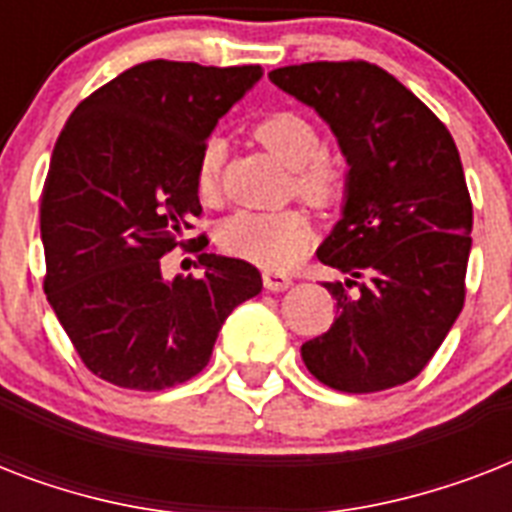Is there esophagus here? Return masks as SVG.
<instances>
[{
    "instance_id": "esophagus-1",
    "label": "esophagus",
    "mask_w": 512,
    "mask_h": 512,
    "mask_svg": "<svg viewBox=\"0 0 512 512\" xmlns=\"http://www.w3.org/2000/svg\"><path fill=\"white\" fill-rule=\"evenodd\" d=\"M263 284L265 289H271V292H284V289L292 284L287 273H279V271H265L263 273Z\"/></svg>"
}]
</instances>
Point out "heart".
Listing matches in <instances>:
<instances>
[{"mask_svg":"<svg viewBox=\"0 0 512 512\" xmlns=\"http://www.w3.org/2000/svg\"><path fill=\"white\" fill-rule=\"evenodd\" d=\"M252 135L276 159L295 167V188L313 207H332L345 191L340 164L324 154V143L311 119L297 111H271L252 127ZM220 140H207L193 170V185L201 201L217 199L220 193ZM311 241V223L300 209H241L223 220L217 244L223 252L241 257L260 268L281 271L303 255Z\"/></svg>","mask_w":512,"mask_h":512,"instance_id":"heart-1","label":"heart"}]
</instances>
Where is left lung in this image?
I'll list each match as a JSON object with an SVG mask.
<instances>
[{
  "label": "left lung",
  "instance_id": "1",
  "mask_svg": "<svg viewBox=\"0 0 512 512\" xmlns=\"http://www.w3.org/2000/svg\"><path fill=\"white\" fill-rule=\"evenodd\" d=\"M268 79L332 127L350 167L342 217L316 252L348 279L324 284L337 319L300 348L305 366L342 393L404 385L465 305L473 204L460 151L444 122L374 63L319 60Z\"/></svg>",
  "mask_w": 512,
  "mask_h": 512
}]
</instances>
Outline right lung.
Masks as SVG:
<instances>
[{
  "label": "right lung",
  "instance_id": "right-lung-1",
  "mask_svg": "<svg viewBox=\"0 0 512 512\" xmlns=\"http://www.w3.org/2000/svg\"><path fill=\"white\" fill-rule=\"evenodd\" d=\"M260 76V66L148 60L68 116L39 207L44 292L100 380L130 390L191 380L233 308L260 295V271L236 257L199 255L201 279L162 273V257L185 247L201 215V148Z\"/></svg>",
  "mask_w": 512,
  "mask_h": 512
}]
</instances>
